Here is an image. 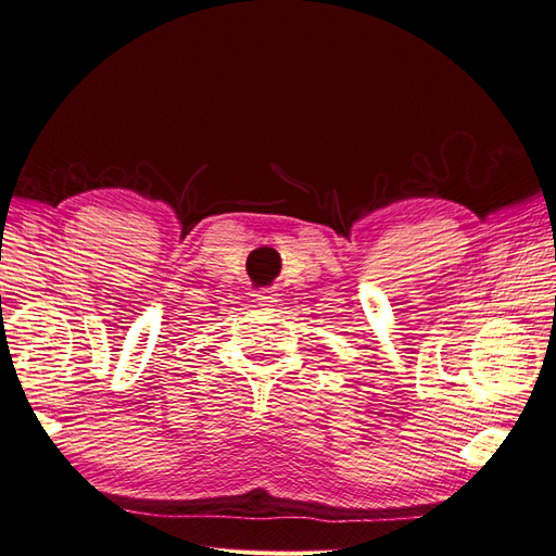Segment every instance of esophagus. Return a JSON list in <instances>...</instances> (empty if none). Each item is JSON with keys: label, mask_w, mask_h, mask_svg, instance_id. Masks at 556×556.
<instances>
[{"label": "esophagus", "mask_w": 556, "mask_h": 556, "mask_svg": "<svg viewBox=\"0 0 556 556\" xmlns=\"http://www.w3.org/2000/svg\"><path fill=\"white\" fill-rule=\"evenodd\" d=\"M255 296H257V301H260V306H274L276 301H278V299H276L278 294H276L274 290H268V288H266V290H260Z\"/></svg>", "instance_id": "esophagus-1"}]
</instances>
